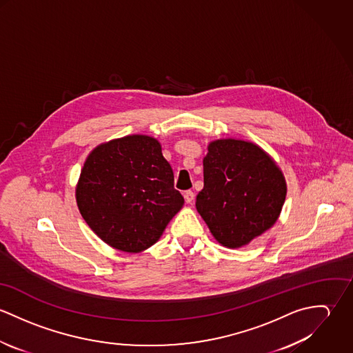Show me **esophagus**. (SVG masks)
Returning <instances> with one entry per match:
<instances>
[{"label":"esophagus","mask_w":353,"mask_h":353,"mask_svg":"<svg viewBox=\"0 0 353 353\" xmlns=\"http://www.w3.org/2000/svg\"><path fill=\"white\" fill-rule=\"evenodd\" d=\"M183 197H185V201L188 202V203H192V202L194 201V193L192 190L185 192Z\"/></svg>","instance_id":"obj_1"}]
</instances>
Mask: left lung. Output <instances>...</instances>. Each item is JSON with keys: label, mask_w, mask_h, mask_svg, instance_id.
Listing matches in <instances>:
<instances>
[{"label": "left lung", "mask_w": 353, "mask_h": 353, "mask_svg": "<svg viewBox=\"0 0 353 353\" xmlns=\"http://www.w3.org/2000/svg\"><path fill=\"white\" fill-rule=\"evenodd\" d=\"M285 196L281 168L259 145L230 137L208 144L196 208L221 246L245 248L273 227Z\"/></svg>", "instance_id": "obj_1"}]
</instances>
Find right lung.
Listing matches in <instances>:
<instances>
[{"instance_id":"right-lung-1","label":"right lung","mask_w":353,"mask_h":353,"mask_svg":"<svg viewBox=\"0 0 353 353\" xmlns=\"http://www.w3.org/2000/svg\"><path fill=\"white\" fill-rule=\"evenodd\" d=\"M76 202L90 228L110 248L144 252L163 235L185 200L161 144L147 134L103 143L87 156Z\"/></svg>"}]
</instances>
